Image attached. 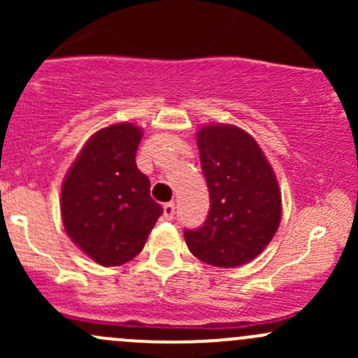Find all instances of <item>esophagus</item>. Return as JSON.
Here are the masks:
<instances>
[{
	"label": "esophagus",
	"instance_id": "1",
	"mask_svg": "<svg viewBox=\"0 0 358 358\" xmlns=\"http://www.w3.org/2000/svg\"><path fill=\"white\" fill-rule=\"evenodd\" d=\"M164 218L166 220H173V216H175V202H168V204H164Z\"/></svg>",
	"mask_w": 358,
	"mask_h": 358
}]
</instances>
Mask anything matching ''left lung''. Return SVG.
Listing matches in <instances>:
<instances>
[{
	"label": "left lung",
	"mask_w": 358,
	"mask_h": 358,
	"mask_svg": "<svg viewBox=\"0 0 358 358\" xmlns=\"http://www.w3.org/2000/svg\"><path fill=\"white\" fill-rule=\"evenodd\" d=\"M197 147L211 204L202 227L183 232L185 243L196 258L213 266L244 265L279 229V183L255 138L237 126H202Z\"/></svg>",
	"instance_id": "left-lung-1"
}]
</instances>
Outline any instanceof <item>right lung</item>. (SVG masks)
<instances>
[{
	"label": "right lung",
	"mask_w": 358,
	"mask_h": 358,
	"mask_svg": "<svg viewBox=\"0 0 358 358\" xmlns=\"http://www.w3.org/2000/svg\"><path fill=\"white\" fill-rule=\"evenodd\" d=\"M142 129L119 122L96 131L69 169L60 196L64 229L99 265L135 258L162 215L135 156Z\"/></svg>",
	"instance_id": "right-lung-1"
}]
</instances>
